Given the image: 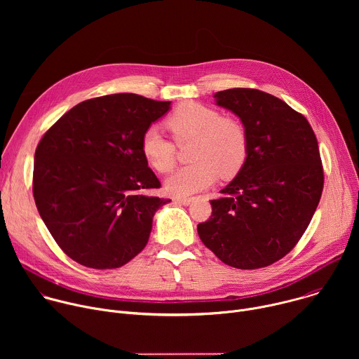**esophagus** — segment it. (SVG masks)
<instances>
[{
	"label": "esophagus",
	"mask_w": 359,
	"mask_h": 359,
	"mask_svg": "<svg viewBox=\"0 0 359 359\" xmlns=\"http://www.w3.org/2000/svg\"><path fill=\"white\" fill-rule=\"evenodd\" d=\"M175 201H176V203H179V204H183V206H187V204H190V203H191V198H186V197H176V198H175Z\"/></svg>",
	"instance_id": "esophagus-1"
}]
</instances>
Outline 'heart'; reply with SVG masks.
Listing matches in <instances>:
<instances>
[{
  "label": "heart",
  "mask_w": 359,
  "mask_h": 359,
  "mask_svg": "<svg viewBox=\"0 0 359 359\" xmlns=\"http://www.w3.org/2000/svg\"><path fill=\"white\" fill-rule=\"evenodd\" d=\"M175 142L182 146L193 142L190 161L166 180V189L175 196H189L212 186L217 176L231 179L245 163L248 137L244 126L210 107L184 102L166 119ZM156 128H149L140 139L146 162L159 173H169L176 165L177 147Z\"/></svg>",
  "instance_id": "obj_1"
}]
</instances>
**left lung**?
I'll use <instances>...</instances> for the list:
<instances>
[{
	"label": "left lung",
	"instance_id": "left-lung-1",
	"mask_svg": "<svg viewBox=\"0 0 359 359\" xmlns=\"http://www.w3.org/2000/svg\"><path fill=\"white\" fill-rule=\"evenodd\" d=\"M215 96L241 119L248 153L197 233L224 264L263 269L297 245L317 210L324 187L318 142L304 115L267 92L233 88Z\"/></svg>",
	"mask_w": 359,
	"mask_h": 359
}]
</instances>
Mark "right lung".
I'll list each match as a JSON object with an SVG mask.
<instances>
[{
  "mask_svg": "<svg viewBox=\"0 0 359 359\" xmlns=\"http://www.w3.org/2000/svg\"><path fill=\"white\" fill-rule=\"evenodd\" d=\"M170 102L115 93L81 102L41 137L32 193L39 216L69 259L108 270L144 248L155 212L169 198L146 194L161 182L140 139Z\"/></svg>",
  "mask_w": 359,
  "mask_h": 359,
  "instance_id": "1",
  "label": "right lung"
}]
</instances>
